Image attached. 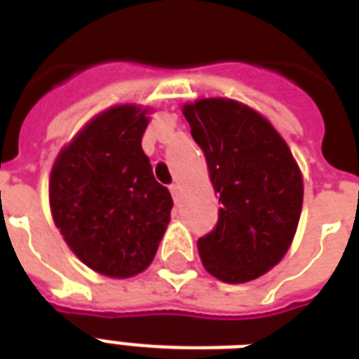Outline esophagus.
Returning <instances> with one entry per match:
<instances>
[{
    "mask_svg": "<svg viewBox=\"0 0 359 359\" xmlns=\"http://www.w3.org/2000/svg\"><path fill=\"white\" fill-rule=\"evenodd\" d=\"M169 191H171V196H173L175 203L180 201V186L179 184H171L169 186Z\"/></svg>",
    "mask_w": 359,
    "mask_h": 359,
    "instance_id": "34e87169",
    "label": "esophagus"
}]
</instances>
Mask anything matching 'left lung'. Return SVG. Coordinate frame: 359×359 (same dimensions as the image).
Instances as JSON below:
<instances>
[{
  "instance_id": "1",
  "label": "left lung",
  "mask_w": 359,
  "mask_h": 359,
  "mask_svg": "<svg viewBox=\"0 0 359 359\" xmlns=\"http://www.w3.org/2000/svg\"><path fill=\"white\" fill-rule=\"evenodd\" d=\"M207 158L222 208L197 240L205 270L224 283H248L273 268L294 238L304 179L289 145L259 111L229 98L182 106Z\"/></svg>"
}]
</instances>
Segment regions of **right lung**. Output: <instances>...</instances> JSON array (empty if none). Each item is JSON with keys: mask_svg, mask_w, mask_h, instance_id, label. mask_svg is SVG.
<instances>
[{"mask_svg": "<svg viewBox=\"0 0 359 359\" xmlns=\"http://www.w3.org/2000/svg\"><path fill=\"white\" fill-rule=\"evenodd\" d=\"M147 115L135 104L98 114L61 149L50 173L55 227L83 264L108 278L149 268L173 207L141 149Z\"/></svg>", "mask_w": 359, "mask_h": 359, "instance_id": "1", "label": "right lung"}]
</instances>
